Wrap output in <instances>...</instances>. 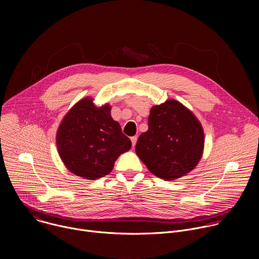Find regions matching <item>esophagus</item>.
I'll list each match as a JSON object with an SVG mask.
<instances>
[{
    "mask_svg": "<svg viewBox=\"0 0 259 259\" xmlns=\"http://www.w3.org/2000/svg\"><path fill=\"white\" fill-rule=\"evenodd\" d=\"M131 141H132V145L135 146V144H136V142H137V136H132V137H131Z\"/></svg>",
    "mask_w": 259,
    "mask_h": 259,
    "instance_id": "1",
    "label": "esophagus"
}]
</instances>
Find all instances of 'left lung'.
I'll use <instances>...</instances> for the list:
<instances>
[{"label":"left lung","instance_id":"8db88e82","mask_svg":"<svg viewBox=\"0 0 259 259\" xmlns=\"http://www.w3.org/2000/svg\"><path fill=\"white\" fill-rule=\"evenodd\" d=\"M204 141L196 116L179 101L169 99L151 108L149 130L139 136L135 151L153 174L174 180L198 165Z\"/></svg>","mask_w":259,"mask_h":259}]
</instances>
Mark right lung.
Segmentation results:
<instances>
[{"label": "right lung", "instance_id": "1", "mask_svg": "<svg viewBox=\"0 0 259 259\" xmlns=\"http://www.w3.org/2000/svg\"><path fill=\"white\" fill-rule=\"evenodd\" d=\"M58 154L75 175L97 179L112 172L116 160L131 149V140L110 116L109 104L78 101L61 121L56 134Z\"/></svg>", "mask_w": 259, "mask_h": 259}]
</instances>
